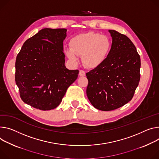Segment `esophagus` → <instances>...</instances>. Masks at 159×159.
Segmentation results:
<instances>
[{"instance_id": "34e87169", "label": "esophagus", "mask_w": 159, "mask_h": 159, "mask_svg": "<svg viewBox=\"0 0 159 159\" xmlns=\"http://www.w3.org/2000/svg\"><path fill=\"white\" fill-rule=\"evenodd\" d=\"M79 75L81 77L85 75V72L84 70H80L79 71Z\"/></svg>"}]
</instances>
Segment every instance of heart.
<instances>
[{
    "instance_id": "heart-1",
    "label": "heart",
    "mask_w": 159,
    "mask_h": 159,
    "mask_svg": "<svg viewBox=\"0 0 159 159\" xmlns=\"http://www.w3.org/2000/svg\"><path fill=\"white\" fill-rule=\"evenodd\" d=\"M69 44L70 48L65 49V53L70 61L77 64L79 56L82 55L83 63L90 68H98L104 63L111 49L108 37L91 32L72 37Z\"/></svg>"
}]
</instances>
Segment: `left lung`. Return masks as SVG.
Returning a JSON list of instances; mask_svg holds the SVG:
<instances>
[{
  "label": "left lung",
  "mask_w": 159,
  "mask_h": 159,
  "mask_svg": "<svg viewBox=\"0 0 159 159\" xmlns=\"http://www.w3.org/2000/svg\"><path fill=\"white\" fill-rule=\"evenodd\" d=\"M111 49L102 65L86 73V90L93 106L102 111L120 108L131 101L140 79L141 60L126 35L109 30Z\"/></svg>",
  "instance_id": "1"
}]
</instances>
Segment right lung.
<instances>
[{
	"label": "right lung",
	"mask_w": 159,
	"mask_h": 159,
	"mask_svg": "<svg viewBox=\"0 0 159 159\" xmlns=\"http://www.w3.org/2000/svg\"><path fill=\"white\" fill-rule=\"evenodd\" d=\"M65 28H44L27 39L17 55L15 81L23 102L41 110H50L61 102L79 70L65 65Z\"/></svg>",
	"instance_id": "add662e5"
}]
</instances>
